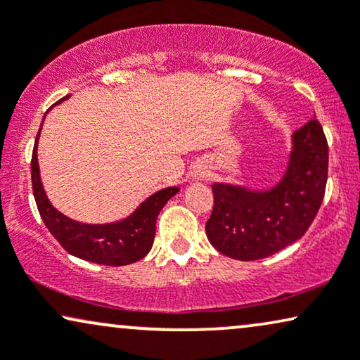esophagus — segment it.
I'll return each instance as SVG.
<instances>
[{"label":"esophagus","mask_w":360,"mask_h":360,"mask_svg":"<svg viewBox=\"0 0 360 360\" xmlns=\"http://www.w3.org/2000/svg\"><path fill=\"white\" fill-rule=\"evenodd\" d=\"M207 176H208L207 167L198 165V167H195L193 170H191V179H195V180H203V179H207Z\"/></svg>","instance_id":"34e87169"}]
</instances>
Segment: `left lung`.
Instances as JSON below:
<instances>
[{
  "mask_svg": "<svg viewBox=\"0 0 360 360\" xmlns=\"http://www.w3.org/2000/svg\"><path fill=\"white\" fill-rule=\"evenodd\" d=\"M328 163V140L312 119L292 134L286 172L273 188L213 184V212L205 225L210 243L240 261L268 258L292 245L319 212Z\"/></svg>",
  "mask_w": 360,
  "mask_h": 360,
  "instance_id": "left-lung-1",
  "label": "left lung"
}]
</instances>
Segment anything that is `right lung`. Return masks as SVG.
Returning <instances> with one entry per match:
<instances>
[{"instance_id":"1","label":"right lung","mask_w":360,"mask_h":360,"mask_svg":"<svg viewBox=\"0 0 360 360\" xmlns=\"http://www.w3.org/2000/svg\"><path fill=\"white\" fill-rule=\"evenodd\" d=\"M64 99H68V96ZM39 134L41 129L36 135L31 158L32 193H34L41 218L51 235L60 243V246L69 255L91 261V263L125 266L142 259L153 245L158 213L174 195L179 193V186H169L153 193L146 202L140 203V207L132 214L120 221L105 223V225H87V223L71 220L51 205L41 184L39 165H37Z\"/></svg>"}]
</instances>
